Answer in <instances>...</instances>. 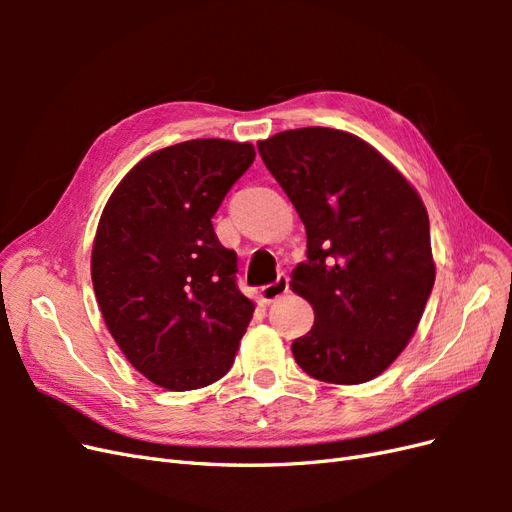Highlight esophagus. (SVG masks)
Segmentation results:
<instances>
[{"instance_id":"1","label":"esophagus","mask_w":512,"mask_h":512,"mask_svg":"<svg viewBox=\"0 0 512 512\" xmlns=\"http://www.w3.org/2000/svg\"><path fill=\"white\" fill-rule=\"evenodd\" d=\"M288 290H290L288 275H280L275 282H271V284L260 288V299L265 301V303H271V301H275V299H280L282 294H286Z\"/></svg>"}]
</instances>
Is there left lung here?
Returning a JSON list of instances; mask_svg holds the SVG:
<instances>
[{
    "label": "left lung",
    "mask_w": 512,
    "mask_h": 512,
    "mask_svg": "<svg viewBox=\"0 0 512 512\" xmlns=\"http://www.w3.org/2000/svg\"><path fill=\"white\" fill-rule=\"evenodd\" d=\"M258 153L307 232V260L290 286L316 320L292 342L294 361L322 382L376 378L410 342L436 280L423 200L342 130H286Z\"/></svg>",
    "instance_id": "left-lung-1"
}]
</instances>
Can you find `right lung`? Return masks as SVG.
<instances>
[{"label":"right lung","instance_id":"1","mask_svg":"<svg viewBox=\"0 0 512 512\" xmlns=\"http://www.w3.org/2000/svg\"><path fill=\"white\" fill-rule=\"evenodd\" d=\"M250 143L196 138L151 153L102 211L91 280L108 331L151 382L192 391L235 363L254 303L237 286V252L211 218L252 166Z\"/></svg>","mask_w":512,"mask_h":512}]
</instances>
